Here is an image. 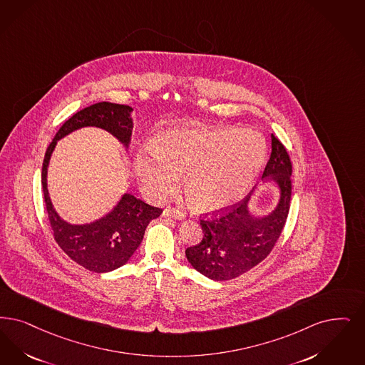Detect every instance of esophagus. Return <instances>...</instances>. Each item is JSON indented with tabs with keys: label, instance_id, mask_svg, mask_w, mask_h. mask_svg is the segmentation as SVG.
Listing matches in <instances>:
<instances>
[{
	"label": "esophagus",
	"instance_id": "1",
	"mask_svg": "<svg viewBox=\"0 0 365 365\" xmlns=\"http://www.w3.org/2000/svg\"><path fill=\"white\" fill-rule=\"evenodd\" d=\"M163 216L164 217H171V219L175 220H183L185 219V213L178 210V209H173V207H168V209H164L163 210Z\"/></svg>",
	"mask_w": 365,
	"mask_h": 365
}]
</instances>
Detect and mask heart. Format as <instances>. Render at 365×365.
Instances as JSON below:
<instances>
[{
	"mask_svg": "<svg viewBox=\"0 0 365 365\" xmlns=\"http://www.w3.org/2000/svg\"><path fill=\"white\" fill-rule=\"evenodd\" d=\"M267 145L262 134L234 126H187L163 131L150 149H140L133 170L152 198L173 191L178 175L191 207L216 213L239 202L262 170Z\"/></svg>",
	"mask_w": 365,
	"mask_h": 365,
	"instance_id": "obj_1",
	"label": "heart"
}]
</instances>
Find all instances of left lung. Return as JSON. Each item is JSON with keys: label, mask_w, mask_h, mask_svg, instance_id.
<instances>
[{"label": "left lung", "mask_w": 365, "mask_h": 365, "mask_svg": "<svg viewBox=\"0 0 365 365\" xmlns=\"http://www.w3.org/2000/svg\"><path fill=\"white\" fill-rule=\"evenodd\" d=\"M292 164L284 145L272 134V153L263 171L262 183H274L278 201L266 215H254L250 209L255 189L245 200L201 220L202 240L186 250L190 264L215 281H227L262 262L281 235L289 213Z\"/></svg>", "instance_id": "1"}]
</instances>
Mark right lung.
Here are the masks:
<instances>
[{"label": "right lung", "instance_id": "obj_1", "mask_svg": "<svg viewBox=\"0 0 365 365\" xmlns=\"http://www.w3.org/2000/svg\"><path fill=\"white\" fill-rule=\"evenodd\" d=\"M131 113L133 108L125 104H92L76 113L61 126L44 155L42 186L54 239L71 259L95 273L113 272L128 262L141 245L148 224L158 219L163 210L145 204L130 192H125L106 216L92 222L71 224L59 216L48 195V163L59 140L83 128H99L108 131L128 149L133 130Z\"/></svg>", "mask_w": 365, "mask_h": 365}]
</instances>
